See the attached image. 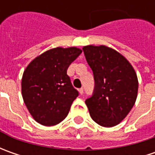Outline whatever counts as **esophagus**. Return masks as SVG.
Here are the masks:
<instances>
[{"label": "esophagus", "instance_id": "esophagus-1", "mask_svg": "<svg viewBox=\"0 0 155 155\" xmlns=\"http://www.w3.org/2000/svg\"><path fill=\"white\" fill-rule=\"evenodd\" d=\"M78 91H79V94H80V95H83V93H84V89H83V88H80V89L78 90Z\"/></svg>", "mask_w": 155, "mask_h": 155}]
</instances>
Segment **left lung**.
<instances>
[{"label": "left lung", "mask_w": 155, "mask_h": 155, "mask_svg": "<svg viewBox=\"0 0 155 155\" xmlns=\"http://www.w3.org/2000/svg\"><path fill=\"white\" fill-rule=\"evenodd\" d=\"M95 79V91L86 99L91 117L100 126H116L128 116L138 94V78L128 59L106 45L83 47Z\"/></svg>", "instance_id": "1"}]
</instances>
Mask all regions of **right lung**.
Here are the masks:
<instances>
[{
    "mask_svg": "<svg viewBox=\"0 0 155 155\" xmlns=\"http://www.w3.org/2000/svg\"><path fill=\"white\" fill-rule=\"evenodd\" d=\"M80 48L55 47L28 64L21 79V94L30 115L44 126L58 124L67 116L78 96L67 75L69 65L79 56Z\"/></svg>",
    "mask_w": 155,
    "mask_h": 155,
    "instance_id": "1",
    "label": "right lung"
}]
</instances>
